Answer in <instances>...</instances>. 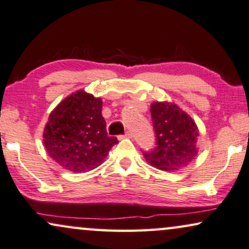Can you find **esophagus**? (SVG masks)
<instances>
[{"mask_svg":"<svg viewBox=\"0 0 249 249\" xmlns=\"http://www.w3.org/2000/svg\"><path fill=\"white\" fill-rule=\"evenodd\" d=\"M122 138H132V132L127 131L124 135H121V137H119V139H122Z\"/></svg>","mask_w":249,"mask_h":249,"instance_id":"34e87169","label":"esophagus"}]
</instances>
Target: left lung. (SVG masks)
<instances>
[{
    "label": "left lung",
    "instance_id": "left-lung-1",
    "mask_svg": "<svg viewBox=\"0 0 249 249\" xmlns=\"http://www.w3.org/2000/svg\"><path fill=\"white\" fill-rule=\"evenodd\" d=\"M150 114L156 146L152 150H144V159L155 168L166 171L190 164L197 154L199 137L193 119L177 106L168 102L153 103Z\"/></svg>",
    "mask_w": 249,
    "mask_h": 249
}]
</instances>
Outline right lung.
<instances>
[{
  "label": "right lung",
  "instance_id": "right-lung-1",
  "mask_svg": "<svg viewBox=\"0 0 249 249\" xmlns=\"http://www.w3.org/2000/svg\"><path fill=\"white\" fill-rule=\"evenodd\" d=\"M101 99L84 90L59 103L48 118L43 143L53 160L73 172L89 171L102 163L116 137L107 133Z\"/></svg>",
  "mask_w": 249,
  "mask_h": 249
}]
</instances>
